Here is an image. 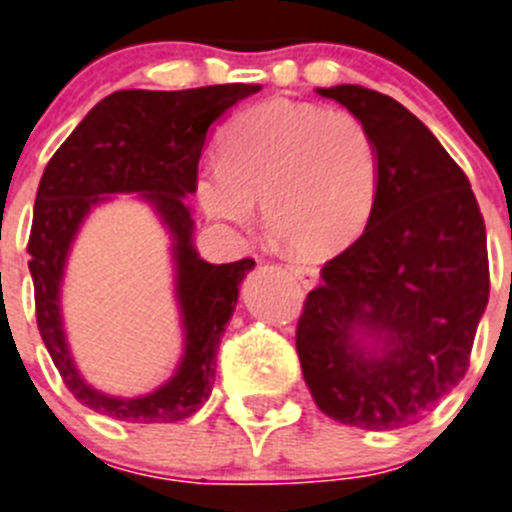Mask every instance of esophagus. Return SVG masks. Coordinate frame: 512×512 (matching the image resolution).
Masks as SVG:
<instances>
[{
  "label": "esophagus",
  "instance_id": "obj_1",
  "mask_svg": "<svg viewBox=\"0 0 512 512\" xmlns=\"http://www.w3.org/2000/svg\"><path fill=\"white\" fill-rule=\"evenodd\" d=\"M289 271H291V276H294V279L299 281L301 286H306V289H314V286L319 284V269H314V266H309V264H291Z\"/></svg>",
  "mask_w": 512,
  "mask_h": 512
}]
</instances>
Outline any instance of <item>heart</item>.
<instances>
[{"label": "heart", "mask_w": 512, "mask_h": 512, "mask_svg": "<svg viewBox=\"0 0 512 512\" xmlns=\"http://www.w3.org/2000/svg\"><path fill=\"white\" fill-rule=\"evenodd\" d=\"M221 153L196 178L206 216L248 228L264 198L266 223L304 256H334L352 246L377 206V143L362 120L342 110L261 102L233 120Z\"/></svg>", "instance_id": "obj_1"}]
</instances>
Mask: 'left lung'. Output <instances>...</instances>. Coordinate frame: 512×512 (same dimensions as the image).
I'll use <instances>...</instances> for the list:
<instances>
[{"instance_id": "8db88e82", "label": "left lung", "mask_w": 512, "mask_h": 512, "mask_svg": "<svg viewBox=\"0 0 512 512\" xmlns=\"http://www.w3.org/2000/svg\"><path fill=\"white\" fill-rule=\"evenodd\" d=\"M316 92L367 125L382 180L364 233L306 296L296 352L326 417L397 430L465 377L490 294L485 221L460 165L405 105L362 85Z\"/></svg>"}]
</instances>
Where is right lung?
<instances>
[{"mask_svg": "<svg viewBox=\"0 0 512 512\" xmlns=\"http://www.w3.org/2000/svg\"><path fill=\"white\" fill-rule=\"evenodd\" d=\"M261 85H211L196 90H120L97 102L42 173L29 233V274L37 326L67 389L82 405L123 422H178L211 397L216 354L238 304L251 259L208 264L193 243V211L211 125ZM115 195H138L171 238L174 295L184 352L174 374L135 398L92 388L76 369L61 316V284L79 228Z\"/></svg>", "mask_w": 512, "mask_h": 512, "instance_id": "add662e5", "label": "right lung"}]
</instances>
